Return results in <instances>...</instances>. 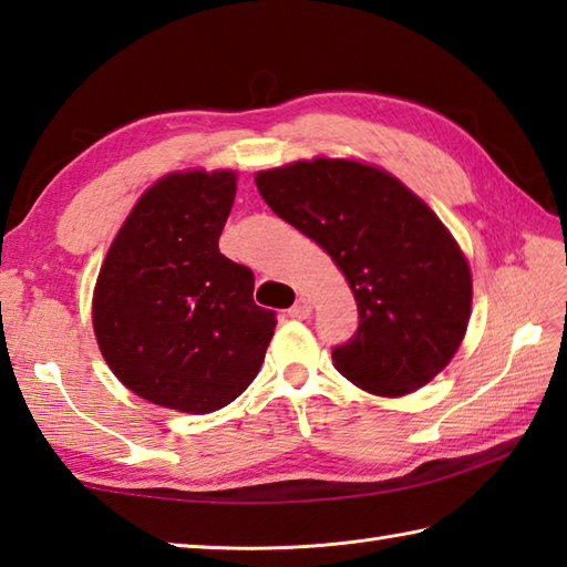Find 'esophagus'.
<instances>
[{"mask_svg": "<svg viewBox=\"0 0 567 567\" xmlns=\"http://www.w3.org/2000/svg\"><path fill=\"white\" fill-rule=\"evenodd\" d=\"M287 315H290L292 319H307V317L311 315V305H309V299L299 297L297 302L290 307V311H287Z\"/></svg>", "mask_w": 567, "mask_h": 567, "instance_id": "esophagus-1", "label": "esophagus"}]
</instances>
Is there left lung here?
<instances>
[{
  "label": "left lung",
  "instance_id": "obj_1",
  "mask_svg": "<svg viewBox=\"0 0 567 567\" xmlns=\"http://www.w3.org/2000/svg\"><path fill=\"white\" fill-rule=\"evenodd\" d=\"M268 207L329 252L358 302V331L333 365L360 390L402 396L461 346L473 277L449 228L390 173L355 161H299L256 175Z\"/></svg>",
  "mask_w": 567,
  "mask_h": 567
}]
</instances>
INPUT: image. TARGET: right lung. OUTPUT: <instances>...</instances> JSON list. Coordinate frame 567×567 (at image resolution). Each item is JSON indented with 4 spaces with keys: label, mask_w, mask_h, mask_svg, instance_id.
<instances>
[{
    "label": "right lung",
    "mask_w": 567,
    "mask_h": 567,
    "mask_svg": "<svg viewBox=\"0 0 567 567\" xmlns=\"http://www.w3.org/2000/svg\"><path fill=\"white\" fill-rule=\"evenodd\" d=\"M236 173L158 179L106 252L92 299L100 351L131 392L187 414L234 402L258 375L275 311L252 272L221 256Z\"/></svg>",
    "instance_id": "obj_1"
}]
</instances>
